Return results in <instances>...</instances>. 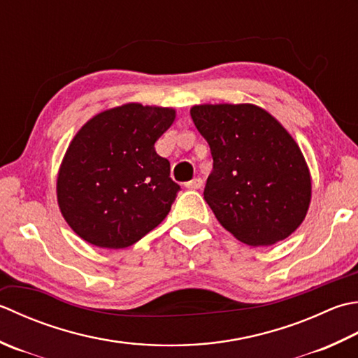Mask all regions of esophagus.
I'll return each instance as SVG.
<instances>
[{
  "instance_id": "1",
  "label": "esophagus",
  "mask_w": 358,
  "mask_h": 358,
  "mask_svg": "<svg viewBox=\"0 0 358 358\" xmlns=\"http://www.w3.org/2000/svg\"><path fill=\"white\" fill-rule=\"evenodd\" d=\"M185 186L189 187V189H200L203 186V180L200 177H197V178L189 181V183H186Z\"/></svg>"
}]
</instances>
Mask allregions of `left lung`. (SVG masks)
I'll list each match as a JSON object with an SVG mask.
<instances>
[{
	"instance_id": "obj_1",
	"label": "left lung",
	"mask_w": 358,
	"mask_h": 358,
	"mask_svg": "<svg viewBox=\"0 0 358 358\" xmlns=\"http://www.w3.org/2000/svg\"><path fill=\"white\" fill-rule=\"evenodd\" d=\"M191 117L211 147L203 195L220 225L251 247L287 239L312 200L309 166L293 136L255 103H200Z\"/></svg>"
}]
</instances>
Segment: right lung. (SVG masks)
I'll list each match as a JSON object with an SVG mask.
<instances>
[{
  "label": "right lung",
  "instance_id": "add662e5",
  "mask_svg": "<svg viewBox=\"0 0 358 358\" xmlns=\"http://www.w3.org/2000/svg\"><path fill=\"white\" fill-rule=\"evenodd\" d=\"M175 116L172 107L129 102L94 115L76 133L55 192L63 219L80 239L125 248L166 219L180 186L155 143Z\"/></svg>",
  "mask_w": 358,
  "mask_h": 358
}]
</instances>
